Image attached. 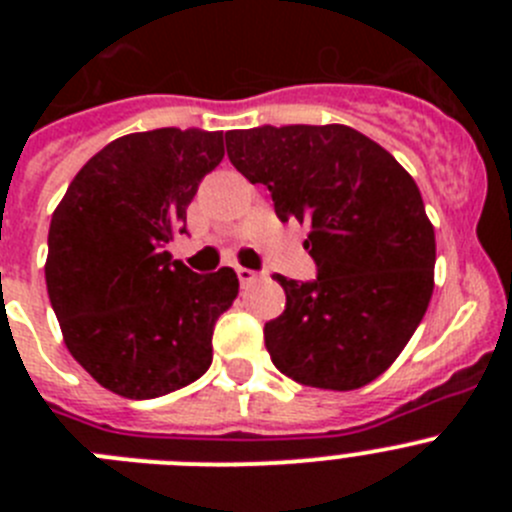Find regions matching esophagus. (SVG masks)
Returning a JSON list of instances; mask_svg holds the SVG:
<instances>
[{
    "label": "esophagus",
    "mask_w": 512,
    "mask_h": 512,
    "mask_svg": "<svg viewBox=\"0 0 512 512\" xmlns=\"http://www.w3.org/2000/svg\"><path fill=\"white\" fill-rule=\"evenodd\" d=\"M235 274H238V282H241L243 287H248V284H253L256 279H259V274H256L253 269H246V266H238V269H235Z\"/></svg>",
    "instance_id": "esophagus-1"
}]
</instances>
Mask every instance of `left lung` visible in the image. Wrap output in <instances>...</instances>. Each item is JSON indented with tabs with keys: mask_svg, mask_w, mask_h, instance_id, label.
<instances>
[{
	"mask_svg": "<svg viewBox=\"0 0 512 512\" xmlns=\"http://www.w3.org/2000/svg\"><path fill=\"white\" fill-rule=\"evenodd\" d=\"M230 164L264 184L282 223L310 225V282L274 274L287 305L264 325L279 372L320 390L364 387L400 356L433 295L436 235L413 176L346 125L225 133Z\"/></svg>",
	"mask_w": 512,
	"mask_h": 512,
	"instance_id": "left-lung-1",
	"label": "left lung"
}]
</instances>
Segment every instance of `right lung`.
I'll return each mask as SVG.
<instances>
[{
	"label": "right lung",
	"instance_id": "1",
	"mask_svg": "<svg viewBox=\"0 0 512 512\" xmlns=\"http://www.w3.org/2000/svg\"><path fill=\"white\" fill-rule=\"evenodd\" d=\"M225 156L223 133L158 128L112 140L81 166L48 230L45 284L63 341L102 387L130 400L182 390L210 369L230 266L194 274L166 243Z\"/></svg>",
	"mask_w": 512,
	"mask_h": 512
}]
</instances>
